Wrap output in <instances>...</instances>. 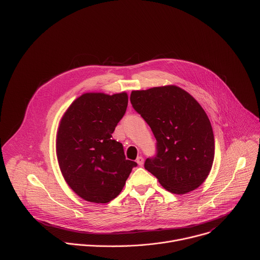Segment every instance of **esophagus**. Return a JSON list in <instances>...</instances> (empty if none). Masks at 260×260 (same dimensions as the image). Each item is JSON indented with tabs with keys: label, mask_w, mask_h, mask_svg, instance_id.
<instances>
[{
	"label": "esophagus",
	"mask_w": 260,
	"mask_h": 260,
	"mask_svg": "<svg viewBox=\"0 0 260 260\" xmlns=\"http://www.w3.org/2000/svg\"><path fill=\"white\" fill-rule=\"evenodd\" d=\"M136 161H137V164H138L139 166H143V164H144V158H143L142 156H138L137 159H136Z\"/></svg>",
	"instance_id": "obj_1"
}]
</instances>
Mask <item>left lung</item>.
Segmentation results:
<instances>
[{
	"label": "left lung",
	"mask_w": 260,
	"mask_h": 260,
	"mask_svg": "<svg viewBox=\"0 0 260 260\" xmlns=\"http://www.w3.org/2000/svg\"><path fill=\"white\" fill-rule=\"evenodd\" d=\"M131 103L156 139V153L145 160V169L170 192L197 189L207 179L215 153L212 125L201 105L174 85L135 90Z\"/></svg>",
	"instance_id": "8db88e82"
}]
</instances>
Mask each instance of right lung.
Returning <instances> with one entry per match:
<instances>
[{
	"label": "right lung",
	"mask_w": 260,
	"mask_h": 260,
	"mask_svg": "<svg viewBox=\"0 0 260 260\" xmlns=\"http://www.w3.org/2000/svg\"><path fill=\"white\" fill-rule=\"evenodd\" d=\"M127 102L125 92L84 93L60 121L56 140L60 171L73 191L87 202L114 200L138 166L125 158L122 144L112 138Z\"/></svg>",
	"instance_id": "add662e5"
}]
</instances>
